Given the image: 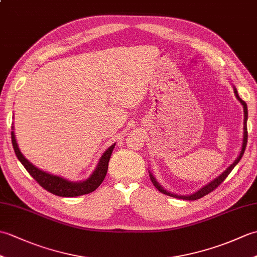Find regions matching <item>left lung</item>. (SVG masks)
<instances>
[{
  "label": "left lung",
  "instance_id": "left-lung-1",
  "mask_svg": "<svg viewBox=\"0 0 257 257\" xmlns=\"http://www.w3.org/2000/svg\"><path fill=\"white\" fill-rule=\"evenodd\" d=\"M233 90H234V94H235V97L236 99L242 103L243 106V110H244V121H243V139H242V147H241V151H239V154L237 156V158L235 160H234V162L232 163V165L230 167H227L224 171H223L219 177H216L212 180V181H210L209 183H206L205 185H203V187L200 188L198 191H195L194 193H191V194H187V195H182V194H177V193H173V192H170V191L166 190L165 188L162 187V185L157 181V179L155 178L154 174H152V172L149 170V176H150V179L152 183H154L155 187L160 191L161 193H165L169 196H172V198H177V199H181V200H188V201H194V200H198V199H201L202 196H204L206 194H209L210 192H212L213 190L216 189L219 185L224 181V180L226 179V177L228 176V174L231 173V171L234 169V167H235L237 163L239 162V160L242 159V157L244 155V151H245V148H246V143H247V127H246V122H247V105L246 102H245L244 100H242L241 98H239L238 94H237V90L235 88V86H233Z\"/></svg>",
  "mask_w": 257,
  "mask_h": 257
}]
</instances>
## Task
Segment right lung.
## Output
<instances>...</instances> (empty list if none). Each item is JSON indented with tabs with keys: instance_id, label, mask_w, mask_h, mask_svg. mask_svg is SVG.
Wrapping results in <instances>:
<instances>
[{
	"instance_id": "obj_1",
	"label": "right lung",
	"mask_w": 257,
	"mask_h": 257,
	"mask_svg": "<svg viewBox=\"0 0 257 257\" xmlns=\"http://www.w3.org/2000/svg\"><path fill=\"white\" fill-rule=\"evenodd\" d=\"M11 136H12V145L15 151V155L18 157V159L20 160L22 165L24 166L27 172L36 180L37 183L40 184L42 188H44L48 192L58 196H64V198H72V196L88 194L99 187L107 174L108 162L109 159H110L114 145H116L112 144L107 150L103 151L99 161L97 163L95 170L91 172L88 178L83 180V181H70V180H67L63 177L55 176V174L43 171L27 160L26 158L22 155V152L19 148L18 141L15 139L14 125H12V133H11Z\"/></svg>"
}]
</instances>
